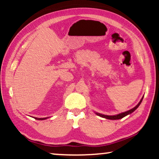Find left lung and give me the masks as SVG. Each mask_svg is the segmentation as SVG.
<instances>
[{
	"label": "left lung",
	"mask_w": 159,
	"mask_h": 159,
	"mask_svg": "<svg viewBox=\"0 0 159 159\" xmlns=\"http://www.w3.org/2000/svg\"><path fill=\"white\" fill-rule=\"evenodd\" d=\"M142 99H143V97H142V98L141 99V100L139 101V102L138 104V105L134 107V108H133V109H130V110H128V111H125V112L120 113V114H119L114 115V116H108V115H104V114H99V113H96V114L98 115V116H101V117H102V118H107V119H110V120L120 119V118L125 117V116H127V115L130 114L131 113H133L134 111H135V110L138 108V107L139 106V104H141Z\"/></svg>",
	"instance_id": "1"
}]
</instances>
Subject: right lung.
<instances>
[{
  "label": "right lung",
  "mask_w": 159,
  "mask_h": 159,
  "mask_svg": "<svg viewBox=\"0 0 159 159\" xmlns=\"http://www.w3.org/2000/svg\"><path fill=\"white\" fill-rule=\"evenodd\" d=\"M35 118V119H36V120H45L48 118Z\"/></svg>",
  "instance_id": "add662e5"
}]
</instances>
